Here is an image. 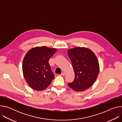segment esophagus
<instances>
[{
  "mask_svg": "<svg viewBox=\"0 0 122 122\" xmlns=\"http://www.w3.org/2000/svg\"><path fill=\"white\" fill-rule=\"evenodd\" d=\"M61 76H65V73L64 72H63V73H62L61 74Z\"/></svg>",
  "mask_w": 122,
  "mask_h": 122,
  "instance_id": "1",
  "label": "esophagus"
}]
</instances>
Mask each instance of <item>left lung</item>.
<instances>
[{
    "label": "left lung",
    "instance_id": "left-lung-1",
    "mask_svg": "<svg viewBox=\"0 0 122 122\" xmlns=\"http://www.w3.org/2000/svg\"><path fill=\"white\" fill-rule=\"evenodd\" d=\"M75 73L72 82L68 83L69 87L77 92H82L94 84L98 76L99 65L94 52L85 47H76L67 51Z\"/></svg>",
    "mask_w": 122,
    "mask_h": 122
}]
</instances>
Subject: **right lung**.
<instances>
[{"mask_svg": "<svg viewBox=\"0 0 122 122\" xmlns=\"http://www.w3.org/2000/svg\"><path fill=\"white\" fill-rule=\"evenodd\" d=\"M57 50L46 46L29 50L23 61L24 77L31 88L37 91L46 89L55 77L49 64L50 58Z\"/></svg>", "mask_w": 122, "mask_h": 122, "instance_id": "obj_1", "label": "right lung"}]
</instances>
